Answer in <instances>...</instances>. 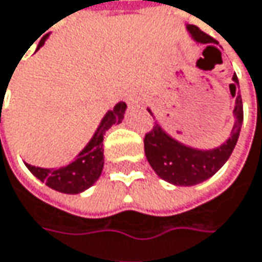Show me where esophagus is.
I'll use <instances>...</instances> for the list:
<instances>
[{
  "label": "esophagus",
  "mask_w": 262,
  "mask_h": 262,
  "mask_svg": "<svg viewBox=\"0 0 262 262\" xmlns=\"http://www.w3.org/2000/svg\"><path fill=\"white\" fill-rule=\"evenodd\" d=\"M128 104L129 106H136L138 101H140V96H138L137 93H133V94H129V97H128Z\"/></svg>",
  "instance_id": "34e87169"
}]
</instances>
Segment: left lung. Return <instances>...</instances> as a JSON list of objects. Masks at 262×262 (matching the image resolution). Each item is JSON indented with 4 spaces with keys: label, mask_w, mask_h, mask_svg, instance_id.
<instances>
[{
    "label": "left lung",
    "mask_w": 262,
    "mask_h": 262,
    "mask_svg": "<svg viewBox=\"0 0 262 262\" xmlns=\"http://www.w3.org/2000/svg\"><path fill=\"white\" fill-rule=\"evenodd\" d=\"M187 29L194 38V41L201 44H208V47H212L209 46V42H215L212 36L201 31L194 25H189ZM237 85H239V79L237 75L234 73L233 84H230V91L233 97L236 96ZM147 111L151 115L150 109ZM233 115H234V125L229 140L223 143L220 147L211 150H199L184 146L171 136H168L164 128L155 122L153 128L144 136V153L153 171L162 180L176 186H194L214 176L227 162L241 134L243 122V104L241 94L236 96Z\"/></svg>",
    "instance_id": "left-lung-1"
}]
</instances>
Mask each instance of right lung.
I'll return each instance as SVG.
<instances>
[{
    "label": "right lung",
    "mask_w": 262,
    "mask_h": 262,
    "mask_svg": "<svg viewBox=\"0 0 262 262\" xmlns=\"http://www.w3.org/2000/svg\"><path fill=\"white\" fill-rule=\"evenodd\" d=\"M47 36L48 35H46L39 41L38 48L44 46ZM125 109H126V104L124 101H121L113 107V111H109L104 115V118L100 122V126L97 128L94 137L90 140V143L86 144L85 149L81 151L71 164L56 168V169L54 168L53 169L38 168V166L26 164L28 169L38 180L44 181L48 187L61 191V193L76 194V193H81L88 187H91L98 180V177L103 171V165H104L103 137H104L106 131L111 128L112 125L122 122Z\"/></svg>",
    "instance_id": "right-lung-1"
}]
</instances>
